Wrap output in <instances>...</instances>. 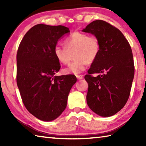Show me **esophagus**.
<instances>
[{
	"label": "esophagus",
	"mask_w": 146,
	"mask_h": 146,
	"mask_svg": "<svg viewBox=\"0 0 146 146\" xmlns=\"http://www.w3.org/2000/svg\"><path fill=\"white\" fill-rule=\"evenodd\" d=\"M76 78H77V79H78V80H80V79H82L84 77V76L82 75H76Z\"/></svg>",
	"instance_id": "1"
}]
</instances>
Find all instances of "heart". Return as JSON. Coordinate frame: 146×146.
<instances>
[{
    "instance_id": "obj_1",
    "label": "heart",
    "mask_w": 146,
    "mask_h": 146,
    "mask_svg": "<svg viewBox=\"0 0 146 146\" xmlns=\"http://www.w3.org/2000/svg\"><path fill=\"white\" fill-rule=\"evenodd\" d=\"M64 47L56 45L53 54L59 62L68 64L74 55L75 60L64 69L66 74H79L86 70L88 64L95 61L99 55L100 42L97 36L75 32L64 42Z\"/></svg>"
}]
</instances>
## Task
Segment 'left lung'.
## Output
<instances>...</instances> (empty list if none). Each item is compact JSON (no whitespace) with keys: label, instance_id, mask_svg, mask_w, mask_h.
<instances>
[{"label":"left lung","instance_id":"obj_1","mask_svg":"<svg viewBox=\"0 0 146 146\" xmlns=\"http://www.w3.org/2000/svg\"><path fill=\"white\" fill-rule=\"evenodd\" d=\"M82 31L97 36L100 51L85 80L87 104L101 117H111L122 110L129 98L135 74L129 43L119 29L102 20L93 21ZM98 73L94 78L93 74Z\"/></svg>","mask_w":146,"mask_h":146}]
</instances>
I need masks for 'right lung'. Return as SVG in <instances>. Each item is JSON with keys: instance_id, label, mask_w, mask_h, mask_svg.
I'll use <instances>...</instances> for the list:
<instances>
[{"instance_id": "obj_1", "label": "right lung", "mask_w": 146, "mask_h": 146, "mask_svg": "<svg viewBox=\"0 0 146 146\" xmlns=\"http://www.w3.org/2000/svg\"><path fill=\"white\" fill-rule=\"evenodd\" d=\"M70 32L64 26L39 24L25 34L17 54V83L27 110L39 120L56 119L67 106L76 78L55 76L60 65L53 54L58 39Z\"/></svg>"}]
</instances>
